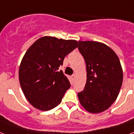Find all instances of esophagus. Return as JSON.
Here are the masks:
<instances>
[{
    "mask_svg": "<svg viewBox=\"0 0 134 134\" xmlns=\"http://www.w3.org/2000/svg\"><path fill=\"white\" fill-rule=\"evenodd\" d=\"M76 75L75 74H74L72 75V78H73V79H74V80H75V78H76Z\"/></svg>",
    "mask_w": 134,
    "mask_h": 134,
    "instance_id": "1",
    "label": "esophagus"
}]
</instances>
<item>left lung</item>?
<instances>
[{
  "mask_svg": "<svg viewBox=\"0 0 134 134\" xmlns=\"http://www.w3.org/2000/svg\"><path fill=\"white\" fill-rule=\"evenodd\" d=\"M78 50L87 68L84 90L78 93L80 104L90 113L104 111L114 103L121 88L123 73L120 60L107 45L79 41Z\"/></svg>",
  "mask_w": 134,
  "mask_h": 134,
  "instance_id": "obj_1",
  "label": "left lung"
}]
</instances>
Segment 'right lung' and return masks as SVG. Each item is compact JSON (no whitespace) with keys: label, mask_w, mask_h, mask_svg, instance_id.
Instances as JSON below:
<instances>
[{"label":"right lung","mask_w":134,"mask_h":134,"mask_svg":"<svg viewBox=\"0 0 134 134\" xmlns=\"http://www.w3.org/2000/svg\"><path fill=\"white\" fill-rule=\"evenodd\" d=\"M77 47L74 40L44 36L26 52L19 67V81L26 98L35 108L48 111L61 103L71 85L58 68Z\"/></svg>","instance_id":"add662e5"}]
</instances>
